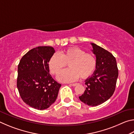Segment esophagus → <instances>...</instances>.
Returning a JSON list of instances; mask_svg holds the SVG:
<instances>
[{
  "mask_svg": "<svg viewBox=\"0 0 134 134\" xmlns=\"http://www.w3.org/2000/svg\"><path fill=\"white\" fill-rule=\"evenodd\" d=\"M77 85V83H72V84H70V86H76Z\"/></svg>",
  "mask_w": 134,
  "mask_h": 134,
  "instance_id": "esophagus-1",
  "label": "esophagus"
}]
</instances>
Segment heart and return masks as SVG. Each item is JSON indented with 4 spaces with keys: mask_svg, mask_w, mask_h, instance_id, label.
<instances>
[{
    "mask_svg": "<svg viewBox=\"0 0 134 134\" xmlns=\"http://www.w3.org/2000/svg\"><path fill=\"white\" fill-rule=\"evenodd\" d=\"M69 65V69L63 70L59 74L58 79L62 82H72L79 77L86 79L94 71L96 60L93 55L86 53L78 47H71L65 49L60 54H54L48 63L49 71L57 75L63 69Z\"/></svg>",
    "mask_w": 134,
    "mask_h": 134,
    "instance_id": "b5f03b06",
    "label": "heart"
}]
</instances>
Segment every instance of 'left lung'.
<instances>
[{
  "instance_id": "left-lung-1",
  "label": "left lung",
  "mask_w": 134,
  "mask_h": 134,
  "mask_svg": "<svg viewBox=\"0 0 134 134\" xmlns=\"http://www.w3.org/2000/svg\"><path fill=\"white\" fill-rule=\"evenodd\" d=\"M96 55V69L85 81L86 90L80 100L86 105L96 106L110 98L113 94L118 77L116 59L112 54L94 43H90Z\"/></svg>"
}]
</instances>
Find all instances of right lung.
<instances>
[{
  "label": "right lung",
  "mask_w": 134,
  "mask_h": 134,
  "mask_svg": "<svg viewBox=\"0 0 134 134\" xmlns=\"http://www.w3.org/2000/svg\"><path fill=\"white\" fill-rule=\"evenodd\" d=\"M54 53L52 47H36L25 54L18 65L20 96L26 105L36 109H45L54 103L62 86L49 74L48 63Z\"/></svg>",
  "instance_id": "obj_1"
}]
</instances>
